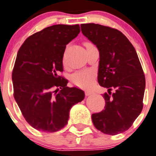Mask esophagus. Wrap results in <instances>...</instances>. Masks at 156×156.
Returning <instances> with one entry per match:
<instances>
[{"label": "esophagus", "instance_id": "esophagus-1", "mask_svg": "<svg viewBox=\"0 0 156 156\" xmlns=\"http://www.w3.org/2000/svg\"><path fill=\"white\" fill-rule=\"evenodd\" d=\"M93 91H90V90H87V91L85 92V94H86V96H90V95H92V94H93Z\"/></svg>", "mask_w": 156, "mask_h": 156}]
</instances>
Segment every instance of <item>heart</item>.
Wrapping results in <instances>:
<instances>
[{"label": "heart", "instance_id": "b5f03b06", "mask_svg": "<svg viewBox=\"0 0 156 156\" xmlns=\"http://www.w3.org/2000/svg\"><path fill=\"white\" fill-rule=\"evenodd\" d=\"M89 44L86 43L85 45ZM94 79V73L92 70L78 71L72 76V82L80 87H88L93 83Z\"/></svg>", "mask_w": 156, "mask_h": 156}]
</instances>
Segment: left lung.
<instances>
[{"instance_id": "1", "label": "left lung", "mask_w": 156, "mask_h": 156, "mask_svg": "<svg viewBox=\"0 0 156 156\" xmlns=\"http://www.w3.org/2000/svg\"><path fill=\"white\" fill-rule=\"evenodd\" d=\"M80 26L83 34L99 50L98 83L108 89L103 95L105 109L92 115L93 125L104 134L123 133L143 107L146 79L137 53L118 30L95 23Z\"/></svg>"}]
</instances>
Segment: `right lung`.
<instances>
[{
	"label": "right lung",
	"instance_id": "1",
	"mask_svg": "<svg viewBox=\"0 0 156 156\" xmlns=\"http://www.w3.org/2000/svg\"><path fill=\"white\" fill-rule=\"evenodd\" d=\"M80 32L79 24H57L27 38L17 52L12 73L14 96L26 121L44 133L67 124L69 110L85 97L83 90L66 87L63 71L66 46Z\"/></svg>",
	"mask_w": 156,
	"mask_h": 156
}]
</instances>
